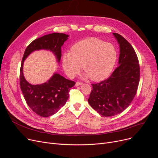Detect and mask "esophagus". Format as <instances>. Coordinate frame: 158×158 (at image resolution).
Here are the masks:
<instances>
[{
    "label": "esophagus",
    "mask_w": 158,
    "mask_h": 158,
    "mask_svg": "<svg viewBox=\"0 0 158 158\" xmlns=\"http://www.w3.org/2000/svg\"><path fill=\"white\" fill-rule=\"evenodd\" d=\"M82 85V83L81 82H76V86H80V85Z\"/></svg>",
    "instance_id": "34e87169"
}]
</instances>
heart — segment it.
I'll use <instances>...</instances> for the list:
<instances>
[{
  "label": "heart",
  "instance_id": "obj_1",
  "mask_svg": "<svg viewBox=\"0 0 158 158\" xmlns=\"http://www.w3.org/2000/svg\"><path fill=\"white\" fill-rule=\"evenodd\" d=\"M117 59V49L112 44L89 38L74 44L71 52L63 55L62 64L70 77L76 76L82 64L86 77L94 81H100L110 76Z\"/></svg>",
  "mask_w": 158,
  "mask_h": 158
}]
</instances>
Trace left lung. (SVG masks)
Wrapping results in <instances>:
<instances>
[{
  "label": "left lung",
  "mask_w": 158,
  "mask_h": 158,
  "mask_svg": "<svg viewBox=\"0 0 158 158\" xmlns=\"http://www.w3.org/2000/svg\"><path fill=\"white\" fill-rule=\"evenodd\" d=\"M120 45L118 66L110 77L92 84L88 102L104 117H112L125 110L136 94L139 82V65L135 50L118 33H113Z\"/></svg>",
  "instance_id": "8db88e82"
}]
</instances>
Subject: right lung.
Returning a JSON list of instances; mask_svg holds the SVG:
<instances>
[{
  "label": "right lung",
  "instance_id": "add662e5",
  "mask_svg": "<svg viewBox=\"0 0 158 158\" xmlns=\"http://www.w3.org/2000/svg\"><path fill=\"white\" fill-rule=\"evenodd\" d=\"M68 37V35L56 32L45 35L32 41L23 54L20 72V88L30 108L40 117H48L57 112L68 100L69 89L76 82L55 73L45 83L32 85L23 76V61L33 51L45 49L52 52L60 62L61 46Z\"/></svg>",
  "mask_w": 158,
  "mask_h": 158
}]
</instances>
